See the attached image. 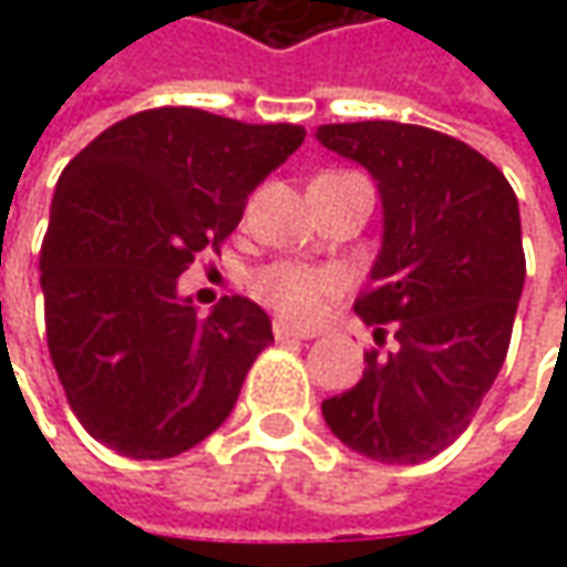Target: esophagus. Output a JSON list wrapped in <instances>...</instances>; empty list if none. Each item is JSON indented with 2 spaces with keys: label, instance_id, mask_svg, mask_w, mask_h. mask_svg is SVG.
Returning <instances> with one entry per match:
<instances>
[{
  "label": "esophagus",
  "instance_id": "esophagus-1",
  "mask_svg": "<svg viewBox=\"0 0 567 567\" xmlns=\"http://www.w3.org/2000/svg\"><path fill=\"white\" fill-rule=\"evenodd\" d=\"M274 338L277 340H312L316 331H306V328H293L287 321H274Z\"/></svg>",
  "mask_w": 567,
  "mask_h": 567
}]
</instances>
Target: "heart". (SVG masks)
<instances>
[{"mask_svg":"<svg viewBox=\"0 0 567 567\" xmlns=\"http://www.w3.org/2000/svg\"><path fill=\"white\" fill-rule=\"evenodd\" d=\"M343 277L328 268L309 265H271L255 277L251 290L261 302H268L277 316L290 321H312L328 306L331 296L340 293Z\"/></svg>","mask_w":567,"mask_h":567,"instance_id":"obj_1","label":"heart"}]
</instances>
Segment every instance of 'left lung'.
Wrapping results in <instances>:
<instances>
[{
    "label": "left lung",
    "mask_w": 567,
    "mask_h": 567,
    "mask_svg": "<svg viewBox=\"0 0 567 567\" xmlns=\"http://www.w3.org/2000/svg\"><path fill=\"white\" fill-rule=\"evenodd\" d=\"M328 151L379 183L384 233L357 316L394 328L362 379L321 403L340 442L381 464H420L473 420L498 375L524 290L517 195L480 151L423 125H318Z\"/></svg>",
    "instance_id": "1"
}]
</instances>
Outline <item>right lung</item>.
<instances>
[{"label": "right lung", "instance_id": "obj_1", "mask_svg": "<svg viewBox=\"0 0 567 567\" xmlns=\"http://www.w3.org/2000/svg\"><path fill=\"white\" fill-rule=\"evenodd\" d=\"M302 138L290 122L161 106L110 125L62 169L40 249L47 343L69 406L116 454L164 461L205 442L274 343L251 299L198 316L176 284Z\"/></svg>", "mask_w": 567, "mask_h": 567}]
</instances>
